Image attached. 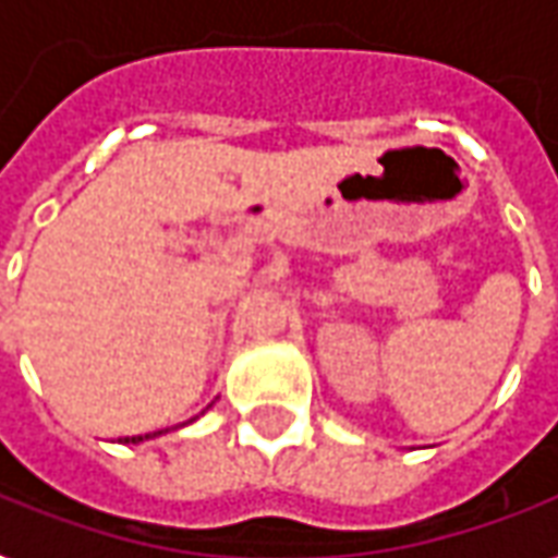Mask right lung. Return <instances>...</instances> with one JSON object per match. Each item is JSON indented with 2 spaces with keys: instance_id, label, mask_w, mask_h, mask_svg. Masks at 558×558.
<instances>
[{
  "instance_id": "obj_1",
  "label": "right lung",
  "mask_w": 558,
  "mask_h": 558,
  "mask_svg": "<svg viewBox=\"0 0 558 558\" xmlns=\"http://www.w3.org/2000/svg\"><path fill=\"white\" fill-rule=\"evenodd\" d=\"M154 435H157V432H154ZM144 438H147V435H144ZM144 438H142V435H135V438H123V441H126V444H138V441H144Z\"/></svg>"
}]
</instances>
